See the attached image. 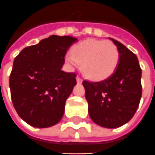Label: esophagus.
I'll return each instance as SVG.
<instances>
[{"label":"esophagus","instance_id":"esophagus-1","mask_svg":"<svg viewBox=\"0 0 155 155\" xmlns=\"http://www.w3.org/2000/svg\"><path fill=\"white\" fill-rule=\"evenodd\" d=\"M76 79H77V82H78V84H81V83L83 82V79H82V78H80L79 76H77Z\"/></svg>","mask_w":155,"mask_h":155}]
</instances>
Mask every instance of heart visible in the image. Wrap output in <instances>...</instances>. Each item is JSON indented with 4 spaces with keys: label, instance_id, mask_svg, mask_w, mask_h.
Wrapping results in <instances>:
<instances>
[{
    "label": "heart",
    "instance_id": "1",
    "mask_svg": "<svg viewBox=\"0 0 155 155\" xmlns=\"http://www.w3.org/2000/svg\"><path fill=\"white\" fill-rule=\"evenodd\" d=\"M120 59L117 47L111 42L86 39L72 47L65 55V61L70 68L82 67L94 80L107 78L116 71Z\"/></svg>",
    "mask_w": 155,
    "mask_h": 155
}]
</instances>
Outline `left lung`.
<instances>
[{
	"label": "left lung",
	"instance_id": "obj_1",
	"mask_svg": "<svg viewBox=\"0 0 155 155\" xmlns=\"http://www.w3.org/2000/svg\"><path fill=\"white\" fill-rule=\"evenodd\" d=\"M120 53L116 71L100 82H83L88 114L100 127L117 128L127 123L138 108L142 96V70L137 55L110 38Z\"/></svg>",
	"mask_w": 155,
	"mask_h": 155
}]
</instances>
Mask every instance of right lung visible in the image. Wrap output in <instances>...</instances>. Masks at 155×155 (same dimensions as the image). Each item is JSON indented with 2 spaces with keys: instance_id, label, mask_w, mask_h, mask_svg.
<instances>
[{
  "instance_id": "obj_1",
  "label": "right lung",
  "mask_w": 155,
  "mask_h": 155,
  "mask_svg": "<svg viewBox=\"0 0 155 155\" xmlns=\"http://www.w3.org/2000/svg\"><path fill=\"white\" fill-rule=\"evenodd\" d=\"M78 39L51 35L24 48L13 61L9 78L12 104L18 116L35 127L57 124L77 74L61 70L65 55Z\"/></svg>"
}]
</instances>
